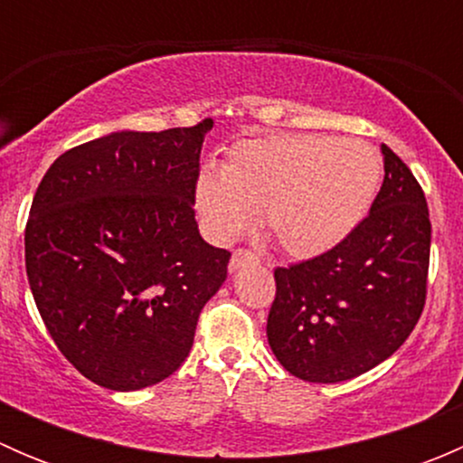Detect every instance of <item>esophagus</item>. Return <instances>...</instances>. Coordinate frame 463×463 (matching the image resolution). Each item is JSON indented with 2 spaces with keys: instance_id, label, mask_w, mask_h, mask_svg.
Returning <instances> with one entry per match:
<instances>
[{
  "instance_id": "34e87169",
  "label": "esophagus",
  "mask_w": 463,
  "mask_h": 463,
  "mask_svg": "<svg viewBox=\"0 0 463 463\" xmlns=\"http://www.w3.org/2000/svg\"><path fill=\"white\" fill-rule=\"evenodd\" d=\"M246 264H258V258H255L250 250L240 249V250H235V253H232L228 269H231V273H235V270H240L241 266H246Z\"/></svg>"
}]
</instances>
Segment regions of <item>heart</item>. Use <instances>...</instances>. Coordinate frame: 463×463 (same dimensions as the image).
Segmentation results:
<instances>
[{
  "mask_svg": "<svg viewBox=\"0 0 463 463\" xmlns=\"http://www.w3.org/2000/svg\"><path fill=\"white\" fill-rule=\"evenodd\" d=\"M383 179L374 145L320 134H275L228 149L219 170H202L194 208L217 241L261 228L288 258L311 260L363 223Z\"/></svg>",
  "mask_w": 463,
  "mask_h": 463,
  "instance_id": "1",
  "label": "heart"
}]
</instances>
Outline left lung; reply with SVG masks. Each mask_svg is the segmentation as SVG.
I'll use <instances>...</instances> for the list:
<instances>
[{"label": "left lung", "instance_id": "8db88e82", "mask_svg": "<svg viewBox=\"0 0 463 463\" xmlns=\"http://www.w3.org/2000/svg\"><path fill=\"white\" fill-rule=\"evenodd\" d=\"M385 179L370 214L340 246L275 269L266 335L288 374L361 376L405 343L426 305L430 217L410 167L381 145Z\"/></svg>", "mask_w": 463, "mask_h": 463}]
</instances>
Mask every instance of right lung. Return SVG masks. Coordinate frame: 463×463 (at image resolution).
Returning <instances> with one entry per match:
<instances>
[{
	"mask_svg": "<svg viewBox=\"0 0 463 463\" xmlns=\"http://www.w3.org/2000/svg\"><path fill=\"white\" fill-rule=\"evenodd\" d=\"M213 120L111 132L46 170L26 223L37 311L96 385L134 392L181 367L231 253L199 235L194 184Z\"/></svg>",
	"mask_w": 463,
	"mask_h": 463,
	"instance_id": "1",
	"label": "right lung"
}]
</instances>
